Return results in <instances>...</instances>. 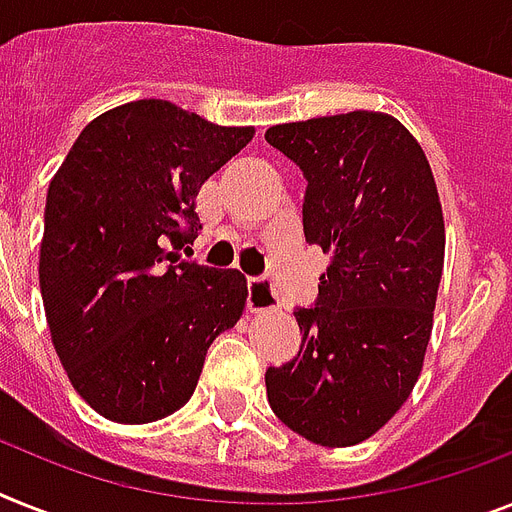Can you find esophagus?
<instances>
[{
  "instance_id": "obj_1",
  "label": "esophagus",
  "mask_w": 512,
  "mask_h": 512,
  "mask_svg": "<svg viewBox=\"0 0 512 512\" xmlns=\"http://www.w3.org/2000/svg\"><path fill=\"white\" fill-rule=\"evenodd\" d=\"M248 308L251 311H277V295L266 280L248 282Z\"/></svg>"
}]
</instances>
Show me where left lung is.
<instances>
[{
    "label": "left lung",
    "instance_id": "1",
    "mask_svg": "<svg viewBox=\"0 0 512 512\" xmlns=\"http://www.w3.org/2000/svg\"><path fill=\"white\" fill-rule=\"evenodd\" d=\"M266 143L306 177L303 235L332 256L301 350L266 369L282 424L324 447L379 432L416 384L432 335L445 222L432 167L395 117L348 112L287 122Z\"/></svg>",
    "mask_w": 512,
    "mask_h": 512
}]
</instances>
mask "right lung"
<instances>
[{
  "mask_svg": "<svg viewBox=\"0 0 512 512\" xmlns=\"http://www.w3.org/2000/svg\"><path fill=\"white\" fill-rule=\"evenodd\" d=\"M253 138L164 99L88 122L49 183L38 282L54 350L96 413L151 424L196 390L248 298L238 269L183 261L198 188Z\"/></svg>",
  "mask_w": 512,
  "mask_h": 512,
  "instance_id": "1",
  "label": "right lung"
}]
</instances>
